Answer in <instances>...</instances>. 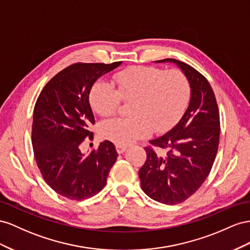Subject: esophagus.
Here are the masks:
<instances>
[{"label": "esophagus", "mask_w": 250, "mask_h": 250, "mask_svg": "<svg viewBox=\"0 0 250 250\" xmlns=\"http://www.w3.org/2000/svg\"><path fill=\"white\" fill-rule=\"evenodd\" d=\"M115 147H116V151H117L118 154H123L125 151L127 146H121V145H116Z\"/></svg>", "instance_id": "1"}]
</instances>
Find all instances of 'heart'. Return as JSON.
I'll list each match as a JSON object with an SVG mask.
<instances>
[{"mask_svg":"<svg viewBox=\"0 0 250 250\" xmlns=\"http://www.w3.org/2000/svg\"><path fill=\"white\" fill-rule=\"evenodd\" d=\"M114 85L96 83L90 93L92 108L98 115L115 114L123 102L132 103L131 117L104 121L102 136L114 144L126 146L151 134L170 129L187 109L190 87L188 77L178 69L163 70L136 66L114 76Z\"/></svg>","mask_w":250,"mask_h":250,"instance_id":"1","label":"heart"}]
</instances>
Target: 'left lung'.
Here are the masks:
<instances>
[{"label":"left lung","instance_id":"obj_1","mask_svg":"<svg viewBox=\"0 0 250 250\" xmlns=\"http://www.w3.org/2000/svg\"><path fill=\"white\" fill-rule=\"evenodd\" d=\"M174 62L188 77L190 101L172 130L149 141L146 160L139 169L141 188L153 200L174 205L200 188L216 159L220 139V115L215 93L208 80L183 62Z\"/></svg>","mask_w":250,"mask_h":250}]
</instances>
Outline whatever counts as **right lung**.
<instances>
[{"label": "right lung", "instance_id": "right-lung-1", "mask_svg": "<svg viewBox=\"0 0 250 250\" xmlns=\"http://www.w3.org/2000/svg\"><path fill=\"white\" fill-rule=\"evenodd\" d=\"M121 63L75 62L50 80L34 105L32 147L45 182L59 195L82 201L98 194L117 159L111 141L83 155L81 145L93 139L95 124L89 96L102 75Z\"/></svg>", "mask_w": 250, "mask_h": 250}]
</instances>
